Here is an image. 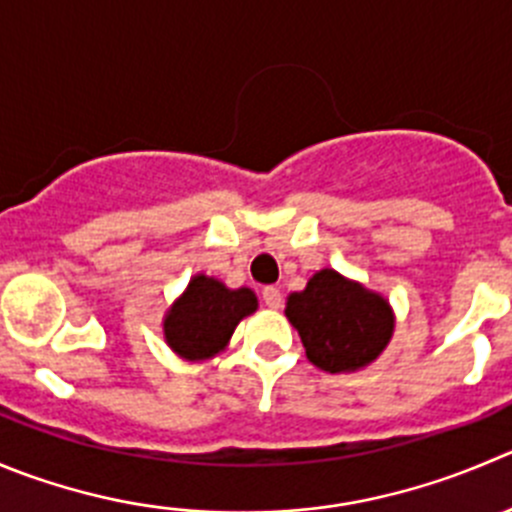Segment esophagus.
<instances>
[{
  "label": "esophagus",
  "instance_id": "obj_1",
  "mask_svg": "<svg viewBox=\"0 0 512 512\" xmlns=\"http://www.w3.org/2000/svg\"><path fill=\"white\" fill-rule=\"evenodd\" d=\"M261 296H264V304L269 306V309H279L281 306V291L276 289V286H266V289L261 291Z\"/></svg>",
  "mask_w": 512,
  "mask_h": 512
}]
</instances>
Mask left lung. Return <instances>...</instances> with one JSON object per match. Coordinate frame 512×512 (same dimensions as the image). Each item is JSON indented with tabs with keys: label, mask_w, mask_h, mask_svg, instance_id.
<instances>
[{
	"label": "left lung",
	"mask_w": 512,
	"mask_h": 512,
	"mask_svg": "<svg viewBox=\"0 0 512 512\" xmlns=\"http://www.w3.org/2000/svg\"><path fill=\"white\" fill-rule=\"evenodd\" d=\"M284 314L299 332L306 359L332 374L377 362L397 324L387 296L334 269L316 271L304 291L286 296Z\"/></svg>",
	"instance_id": "obj_1"
}]
</instances>
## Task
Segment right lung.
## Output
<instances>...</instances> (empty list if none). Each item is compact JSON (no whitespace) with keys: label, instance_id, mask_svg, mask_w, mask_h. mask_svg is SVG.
<instances>
[{"label":"right lung","instance_id":"obj_1","mask_svg":"<svg viewBox=\"0 0 512 512\" xmlns=\"http://www.w3.org/2000/svg\"><path fill=\"white\" fill-rule=\"evenodd\" d=\"M256 309L259 299L248 286L228 289L216 276L196 274L165 311L163 339L180 359L208 362L226 352L236 326Z\"/></svg>","mask_w":512,"mask_h":512}]
</instances>
